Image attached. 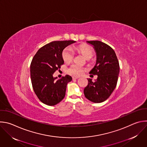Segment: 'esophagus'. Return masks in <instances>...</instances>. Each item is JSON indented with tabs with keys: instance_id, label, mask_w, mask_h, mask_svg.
Instances as JSON below:
<instances>
[{
	"instance_id": "1",
	"label": "esophagus",
	"mask_w": 147,
	"mask_h": 147,
	"mask_svg": "<svg viewBox=\"0 0 147 147\" xmlns=\"http://www.w3.org/2000/svg\"><path fill=\"white\" fill-rule=\"evenodd\" d=\"M80 77H78V76H73L72 77V78H73V79H77V78H78Z\"/></svg>"
}]
</instances>
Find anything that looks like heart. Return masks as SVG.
I'll return each instance as SVG.
<instances>
[{
	"label": "heart",
	"instance_id": "obj_1",
	"mask_svg": "<svg viewBox=\"0 0 147 147\" xmlns=\"http://www.w3.org/2000/svg\"><path fill=\"white\" fill-rule=\"evenodd\" d=\"M74 50L81 53L86 59H89L93 56V51L92 49L88 45H81L76 47ZM62 58L66 63L71 62L74 57V53L73 48L70 47H66L62 52ZM86 69L82 66L77 65L76 64L71 65L66 70L68 74L73 76H80L83 73Z\"/></svg>",
	"mask_w": 147,
	"mask_h": 147
}]
</instances>
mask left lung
<instances>
[{"label":"left lung","instance_id":"left-lung-1","mask_svg":"<svg viewBox=\"0 0 147 147\" xmlns=\"http://www.w3.org/2000/svg\"><path fill=\"white\" fill-rule=\"evenodd\" d=\"M93 46L97 59L89 74L97 75L94 82L88 79V85L84 93L86 99L93 103L106 100L115 88L119 73V64L113 49L100 41H87Z\"/></svg>","mask_w":147,"mask_h":147}]
</instances>
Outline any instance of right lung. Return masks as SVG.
<instances>
[{
	"instance_id": "obj_1",
	"label": "right lung",
	"mask_w": 147,
	"mask_h": 147,
	"mask_svg": "<svg viewBox=\"0 0 147 147\" xmlns=\"http://www.w3.org/2000/svg\"><path fill=\"white\" fill-rule=\"evenodd\" d=\"M73 40L55 41L40 48L30 63V78L33 89L38 99L48 106H55L65 96L67 84L72 80L66 75L55 80L54 73L61 69L64 61L62 51Z\"/></svg>"
}]
</instances>
